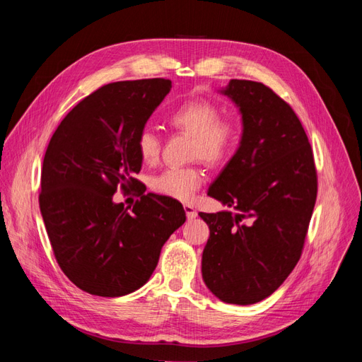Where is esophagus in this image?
<instances>
[{"instance_id": "obj_1", "label": "esophagus", "mask_w": 362, "mask_h": 362, "mask_svg": "<svg viewBox=\"0 0 362 362\" xmlns=\"http://www.w3.org/2000/svg\"><path fill=\"white\" fill-rule=\"evenodd\" d=\"M184 211H185L187 218H194L196 216H198V211H196V208L192 204H184Z\"/></svg>"}]
</instances>
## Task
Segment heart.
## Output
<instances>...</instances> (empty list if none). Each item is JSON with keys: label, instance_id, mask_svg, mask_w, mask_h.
Wrapping results in <instances>:
<instances>
[{"label": "heart", "instance_id": "heart-1", "mask_svg": "<svg viewBox=\"0 0 362 362\" xmlns=\"http://www.w3.org/2000/svg\"><path fill=\"white\" fill-rule=\"evenodd\" d=\"M169 124L192 137L190 157L201 158L210 166H221L231 158L243 137V127L233 116H222V108L204 98L189 100L169 115ZM136 146L140 158L156 164L160 158L161 140L154 129L144 128L139 133ZM204 182L199 166L169 168L151 178V189L168 198L187 202Z\"/></svg>", "mask_w": 362, "mask_h": 362}]
</instances>
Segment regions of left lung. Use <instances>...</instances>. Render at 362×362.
<instances>
[{
    "label": "left lung",
    "instance_id": "8db88e82",
    "mask_svg": "<svg viewBox=\"0 0 362 362\" xmlns=\"http://www.w3.org/2000/svg\"><path fill=\"white\" fill-rule=\"evenodd\" d=\"M243 137L208 196L233 211L199 213L210 228L202 278L226 303L266 299L298 264L317 199L308 136L294 110L262 83L231 80Z\"/></svg>",
    "mask_w": 362,
    "mask_h": 362
}]
</instances>
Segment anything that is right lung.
Wrapping results in <instances>:
<instances>
[{
  "label": "right lung",
  "mask_w": 362,
  "mask_h": 362,
  "mask_svg": "<svg viewBox=\"0 0 362 362\" xmlns=\"http://www.w3.org/2000/svg\"><path fill=\"white\" fill-rule=\"evenodd\" d=\"M172 81L105 84L76 104L54 131L43 157L39 205L60 269L76 287L103 298L140 288L163 245L185 222L182 205L154 193L136 173V140ZM136 192L133 209L112 202Z\"/></svg>",
  "instance_id": "right-lung-1"
}]
</instances>
